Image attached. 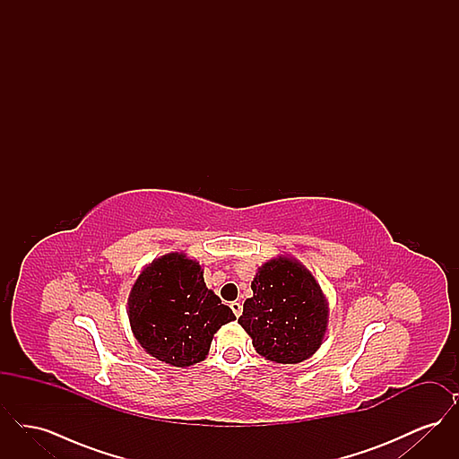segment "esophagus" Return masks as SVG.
<instances>
[{"label": "esophagus", "instance_id": "34e87169", "mask_svg": "<svg viewBox=\"0 0 459 459\" xmlns=\"http://www.w3.org/2000/svg\"><path fill=\"white\" fill-rule=\"evenodd\" d=\"M230 307H232V311H234V315L239 318L240 313H242V305L238 303V301H234V303H230Z\"/></svg>", "mask_w": 459, "mask_h": 459}]
</instances>
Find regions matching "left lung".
Returning a JSON list of instances; mask_svg holds the SVG:
<instances>
[{
	"label": "left lung",
	"instance_id": "1",
	"mask_svg": "<svg viewBox=\"0 0 459 459\" xmlns=\"http://www.w3.org/2000/svg\"><path fill=\"white\" fill-rule=\"evenodd\" d=\"M244 301L240 327L268 361L296 365L311 358L325 341L328 301L303 263L281 255L263 263Z\"/></svg>",
	"mask_w": 459,
	"mask_h": 459
}]
</instances>
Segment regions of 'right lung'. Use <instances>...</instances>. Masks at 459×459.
I'll list each match as a JSON object with an SVG mask.
<instances>
[{"instance_id":"1","label":"right lung","mask_w":459,"mask_h":459,"mask_svg":"<svg viewBox=\"0 0 459 459\" xmlns=\"http://www.w3.org/2000/svg\"><path fill=\"white\" fill-rule=\"evenodd\" d=\"M127 315L141 348L177 368L203 361L219 328L236 320L204 284L199 262L177 251L141 270L131 287Z\"/></svg>"}]
</instances>
